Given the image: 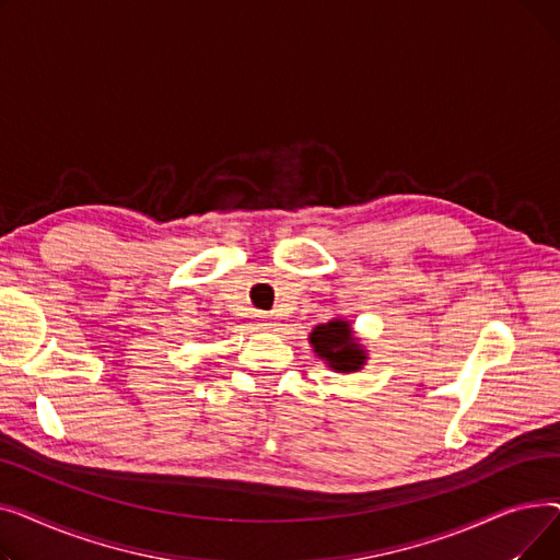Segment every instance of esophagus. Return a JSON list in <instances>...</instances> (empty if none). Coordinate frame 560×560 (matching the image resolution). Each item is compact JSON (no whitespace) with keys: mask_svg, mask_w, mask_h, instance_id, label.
I'll return each mask as SVG.
<instances>
[{"mask_svg":"<svg viewBox=\"0 0 560 560\" xmlns=\"http://www.w3.org/2000/svg\"><path fill=\"white\" fill-rule=\"evenodd\" d=\"M256 317H258L256 322H258V327H260V329H270V317H268V315H265V313H258Z\"/></svg>","mask_w":560,"mask_h":560,"instance_id":"obj_1","label":"esophagus"}]
</instances>
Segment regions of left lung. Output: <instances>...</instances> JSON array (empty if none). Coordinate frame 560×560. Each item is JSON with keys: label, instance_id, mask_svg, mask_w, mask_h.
I'll use <instances>...</instances> for the list:
<instances>
[{"label": "left lung", "instance_id": "1", "mask_svg": "<svg viewBox=\"0 0 560 560\" xmlns=\"http://www.w3.org/2000/svg\"><path fill=\"white\" fill-rule=\"evenodd\" d=\"M311 342L317 351V357L327 359L329 368L338 372H354L363 365L365 354L359 345L351 338V329L347 322H329V325H319L311 334Z\"/></svg>", "mask_w": 560, "mask_h": 560}]
</instances>
